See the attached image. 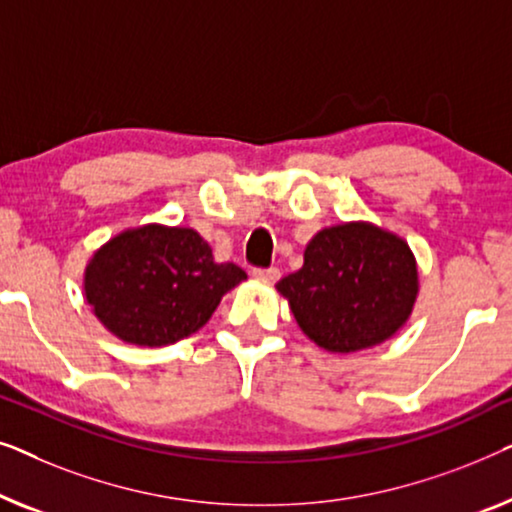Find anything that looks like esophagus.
<instances>
[{
    "instance_id": "34e87169",
    "label": "esophagus",
    "mask_w": 512,
    "mask_h": 512,
    "mask_svg": "<svg viewBox=\"0 0 512 512\" xmlns=\"http://www.w3.org/2000/svg\"><path fill=\"white\" fill-rule=\"evenodd\" d=\"M253 276L257 280H264V283H276V280L280 278V271L276 269V266H269V269H255Z\"/></svg>"
}]
</instances>
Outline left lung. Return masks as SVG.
I'll use <instances>...</instances> for the list:
<instances>
[{"instance_id":"left-lung-1","label":"left lung","mask_w":512,"mask_h":512,"mask_svg":"<svg viewBox=\"0 0 512 512\" xmlns=\"http://www.w3.org/2000/svg\"><path fill=\"white\" fill-rule=\"evenodd\" d=\"M276 290L320 348L357 352L406 325L420 283L406 241L371 222H345L315 234L304 266Z\"/></svg>"}]
</instances>
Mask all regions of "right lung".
<instances>
[{
  "label": "right lung",
  "mask_w": 512,
  "mask_h": 512,
  "mask_svg": "<svg viewBox=\"0 0 512 512\" xmlns=\"http://www.w3.org/2000/svg\"><path fill=\"white\" fill-rule=\"evenodd\" d=\"M246 271L218 264L190 227L143 225L113 236L85 266V299L125 343L160 348L194 334Z\"/></svg>",
  "instance_id": "obj_1"
}]
</instances>
